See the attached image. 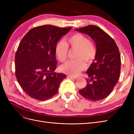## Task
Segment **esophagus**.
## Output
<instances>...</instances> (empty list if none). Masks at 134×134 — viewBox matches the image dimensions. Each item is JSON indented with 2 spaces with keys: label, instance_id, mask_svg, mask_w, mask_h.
I'll list each match as a JSON object with an SVG mask.
<instances>
[{
  "label": "esophagus",
  "instance_id": "34e87169",
  "mask_svg": "<svg viewBox=\"0 0 134 134\" xmlns=\"http://www.w3.org/2000/svg\"><path fill=\"white\" fill-rule=\"evenodd\" d=\"M68 78H70V79H76V77H74V76H70V75H68L67 76Z\"/></svg>",
  "mask_w": 134,
  "mask_h": 134
}]
</instances>
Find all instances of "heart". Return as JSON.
<instances>
[{
  "instance_id": "heart-1",
  "label": "heart",
  "mask_w": 134,
  "mask_h": 134,
  "mask_svg": "<svg viewBox=\"0 0 134 134\" xmlns=\"http://www.w3.org/2000/svg\"><path fill=\"white\" fill-rule=\"evenodd\" d=\"M66 41L68 45L63 41H60L56 43L55 54L60 62H63L67 58L68 46L78 48L76 58L79 59L68 60L61 67V69L65 73L75 76L86 68V64L82 58L86 62H92L96 57L97 50L90 39L80 33L72 35L66 39Z\"/></svg>"
}]
</instances>
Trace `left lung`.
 Wrapping results in <instances>:
<instances>
[{
  "instance_id": "obj_1",
  "label": "left lung",
  "mask_w": 134,
  "mask_h": 134,
  "mask_svg": "<svg viewBox=\"0 0 134 134\" xmlns=\"http://www.w3.org/2000/svg\"><path fill=\"white\" fill-rule=\"evenodd\" d=\"M75 31L88 35L96 43L95 59L86 72L90 79L79 91L84 98L92 101L106 98L112 92L120 78L121 56L113 39L98 27L89 25Z\"/></svg>"
}]
</instances>
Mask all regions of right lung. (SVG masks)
<instances>
[{
  "instance_id": "obj_1",
  "label": "right lung",
  "mask_w": 134,
  "mask_h": 134,
  "mask_svg": "<svg viewBox=\"0 0 134 134\" xmlns=\"http://www.w3.org/2000/svg\"><path fill=\"white\" fill-rule=\"evenodd\" d=\"M71 27L44 25L30 30L20 42L15 55V76L31 98L46 100L57 93L66 75L56 73L55 46Z\"/></svg>"
}]
</instances>
